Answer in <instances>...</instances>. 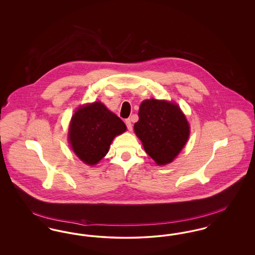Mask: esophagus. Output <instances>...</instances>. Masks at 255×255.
Returning a JSON list of instances; mask_svg holds the SVG:
<instances>
[{
  "mask_svg": "<svg viewBox=\"0 0 255 255\" xmlns=\"http://www.w3.org/2000/svg\"><path fill=\"white\" fill-rule=\"evenodd\" d=\"M125 123H126V126H127L128 130H129V131H132V130H133V124H132V122L130 121V119L126 120Z\"/></svg>",
  "mask_w": 255,
  "mask_h": 255,
  "instance_id": "1",
  "label": "esophagus"
}]
</instances>
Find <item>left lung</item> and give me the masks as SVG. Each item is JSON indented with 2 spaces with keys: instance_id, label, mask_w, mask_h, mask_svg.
<instances>
[{
  "instance_id": "1",
  "label": "left lung",
  "mask_w": 255,
  "mask_h": 255,
  "mask_svg": "<svg viewBox=\"0 0 255 255\" xmlns=\"http://www.w3.org/2000/svg\"><path fill=\"white\" fill-rule=\"evenodd\" d=\"M133 129L146 153L159 165L171 162L189 136V125L180 107L153 98L140 104Z\"/></svg>"
}]
</instances>
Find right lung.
I'll use <instances>...</instances> for the list:
<instances>
[{
    "instance_id": "1",
    "label": "right lung",
    "mask_w": 255,
    "mask_h": 255,
    "mask_svg": "<svg viewBox=\"0 0 255 255\" xmlns=\"http://www.w3.org/2000/svg\"><path fill=\"white\" fill-rule=\"evenodd\" d=\"M126 131L124 122L101 102L80 107L73 116L69 139L76 156L89 165L97 164L109 151L116 135Z\"/></svg>"
}]
</instances>
